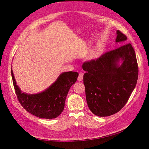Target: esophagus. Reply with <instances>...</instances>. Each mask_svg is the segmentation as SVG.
<instances>
[{
    "instance_id": "esophagus-1",
    "label": "esophagus",
    "mask_w": 149,
    "mask_h": 149,
    "mask_svg": "<svg viewBox=\"0 0 149 149\" xmlns=\"http://www.w3.org/2000/svg\"><path fill=\"white\" fill-rule=\"evenodd\" d=\"M83 79V73L80 72V74H79V75H78V80L79 81H82Z\"/></svg>"
}]
</instances>
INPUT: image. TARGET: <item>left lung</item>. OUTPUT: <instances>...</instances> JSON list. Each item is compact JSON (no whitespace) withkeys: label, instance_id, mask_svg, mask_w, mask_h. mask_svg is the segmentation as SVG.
I'll use <instances>...</instances> for the list:
<instances>
[{"label":"left lung","instance_id":"8db88e82","mask_svg":"<svg viewBox=\"0 0 149 149\" xmlns=\"http://www.w3.org/2000/svg\"><path fill=\"white\" fill-rule=\"evenodd\" d=\"M116 43L127 37L116 32ZM87 105L99 117L113 115L125 106L136 84L138 68L131 44L105 53L83 65Z\"/></svg>","mask_w":149,"mask_h":149}]
</instances>
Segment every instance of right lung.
<instances>
[{"label":"right lung","instance_id":"right-lung-1","mask_svg":"<svg viewBox=\"0 0 149 149\" xmlns=\"http://www.w3.org/2000/svg\"><path fill=\"white\" fill-rule=\"evenodd\" d=\"M11 75L18 100L25 110L39 118L52 119L63 111L66 96L69 88L76 82L78 73L62 72L45 91L35 94L23 92L17 84L12 69Z\"/></svg>","mask_w":149,"mask_h":149}]
</instances>
